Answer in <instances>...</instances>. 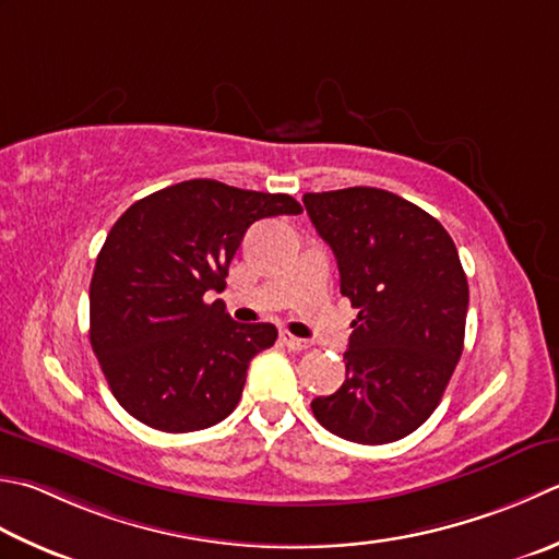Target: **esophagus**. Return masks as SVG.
Instances as JSON below:
<instances>
[{
    "mask_svg": "<svg viewBox=\"0 0 559 559\" xmlns=\"http://www.w3.org/2000/svg\"><path fill=\"white\" fill-rule=\"evenodd\" d=\"M281 342L286 344L290 352H305V348H310L308 338H298V336H293L290 332H281Z\"/></svg>",
    "mask_w": 559,
    "mask_h": 559,
    "instance_id": "34e87169",
    "label": "esophagus"
}]
</instances>
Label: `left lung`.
Listing matches in <instances>:
<instances>
[{
  "mask_svg": "<svg viewBox=\"0 0 559 559\" xmlns=\"http://www.w3.org/2000/svg\"><path fill=\"white\" fill-rule=\"evenodd\" d=\"M302 203L358 310L346 380L312 400L314 419L354 443L400 441L439 407L463 354L469 293L461 257L436 217L390 191L354 186L305 193Z\"/></svg>",
  "mask_w": 559,
  "mask_h": 559,
  "instance_id": "left-lung-1",
  "label": "left lung"
}]
</instances>
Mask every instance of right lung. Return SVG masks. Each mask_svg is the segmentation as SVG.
Segmentation results:
<instances>
[{
	"instance_id": "add662e5",
	"label": "right lung",
	"mask_w": 559,
	"mask_h": 559,
	"mask_svg": "<svg viewBox=\"0 0 559 559\" xmlns=\"http://www.w3.org/2000/svg\"><path fill=\"white\" fill-rule=\"evenodd\" d=\"M286 193L213 179L167 186L118 217L90 286V338L108 388L130 417L167 433L223 421L242 397L249 360L273 346L269 322L229 320V261L251 223L298 215Z\"/></svg>"
}]
</instances>
